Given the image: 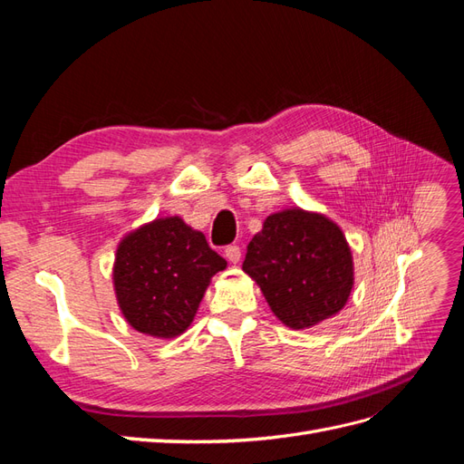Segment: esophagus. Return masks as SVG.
<instances>
[{"instance_id": "1", "label": "esophagus", "mask_w": 464, "mask_h": 464, "mask_svg": "<svg viewBox=\"0 0 464 464\" xmlns=\"http://www.w3.org/2000/svg\"><path fill=\"white\" fill-rule=\"evenodd\" d=\"M224 257H227L230 263H237L242 257V251L237 246H228L227 249H224Z\"/></svg>"}]
</instances>
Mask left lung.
<instances>
[{"mask_svg": "<svg viewBox=\"0 0 464 464\" xmlns=\"http://www.w3.org/2000/svg\"><path fill=\"white\" fill-rule=\"evenodd\" d=\"M242 269L275 317L296 331L339 314L354 286L353 249L339 224L300 207L265 218Z\"/></svg>", "mask_w": 464, "mask_h": 464, "instance_id": "left-lung-1", "label": "left lung"}]
</instances>
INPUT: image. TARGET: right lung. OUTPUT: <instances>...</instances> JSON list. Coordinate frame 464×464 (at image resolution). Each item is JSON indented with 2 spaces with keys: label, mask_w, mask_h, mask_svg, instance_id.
<instances>
[{
  "label": "right lung",
  "mask_w": 464,
  "mask_h": 464,
  "mask_svg": "<svg viewBox=\"0 0 464 464\" xmlns=\"http://www.w3.org/2000/svg\"><path fill=\"white\" fill-rule=\"evenodd\" d=\"M227 269L205 234L179 217H160L125 234L116 249L111 283L130 325L154 339L186 333L205 292Z\"/></svg>",
  "instance_id": "right-lung-1"
}]
</instances>
